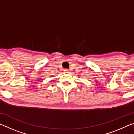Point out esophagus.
Instances as JSON below:
<instances>
[{
  "mask_svg": "<svg viewBox=\"0 0 134 134\" xmlns=\"http://www.w3.org/2000/svg\"><path fill=\"white\" fill-rule=\"evenodd\" d=\"M64 71L65 72H68L69 71V70H68V69H65L64 70Z\"/></svg>",
  "mask_w": 134,
  "mask_h": 134,
  "instance_id": "esophagus-1",
  "label": "esophagus"
}]
</instances>
